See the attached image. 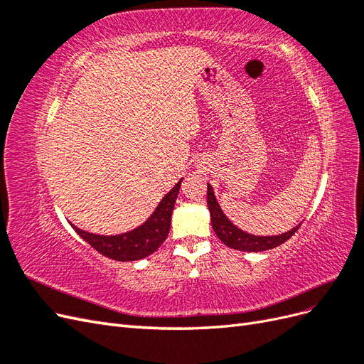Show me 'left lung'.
I'll use <instances>...</instances> for the list:
<instances>
[{"label": "left lung", "instance_id": "left-lung-1", "mask_svg": "<svg viewBox=\"0 0 364 364\" xmlns=\"http://www.w3.org/2000/svg\"><path fill=\"white\" fill-rule=\"evenodd\" d=\"M208 208H209V214H211V223L214 232L217 237L223 241V243L228 247H232L237 250H243V252H262V250H269L277 247L282 243H285L297 229H299L301 225L294 226L290 229L289 232H284L279 235H252L249 232H245L243 229L237 228L230 220L226 217V214L222 211L220 208L213 186L208 183Z\"/></svg>", "mask_w": 364, "mask_h": 364}]
</instances>
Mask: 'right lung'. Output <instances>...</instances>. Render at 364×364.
<instances>
[{
    "label": "right lung",
    "instance_id": "right-lung-1",
    "mask_svg": "<svg viewBox=\"0 0 364 364\" xmlns=\"http://www.w3.org/2000/svg\"><path fill=\"white\" fill-rule=\"evenodd\" d=\"M181 179L173 188L162 197V200L155 208V211L138 228L127 230L124 234L118 235H98L87 232L80 228H77L70 222L73 229L79 234L87 245H91L102 255L112 258L115 261H136L142 259L164 243L170 232L171 225V213L178 199L181 190Z\"/></svg>",
    "mask_w": 364,
    "mask_h": 364
}]
</instances>
